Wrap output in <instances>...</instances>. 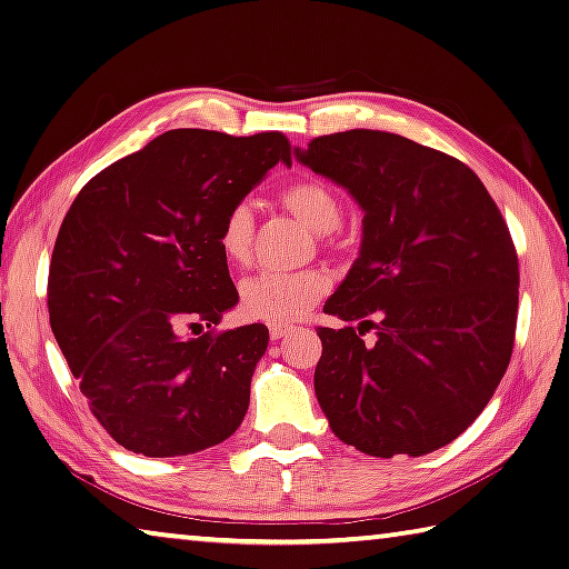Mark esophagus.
Segmentation results:
<instances>
[{
  "label": "esophagus",
  "mask_w": 569,
  "mask_h": 569,
  "mask_svg": "<svg viewBox=\"0 0 569 569\" xmlns=\"http://www.w3.org/2000/svg\"><path fill=\"white\" fill-rule=\"evenodd\" d=\"M289 331V327H282V323H272L270 327V336H272V341H277V339H282V336Z\"/></svg>",
  "instance_id": "obj_1"
}]
</instances>
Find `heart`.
<instances>
[{
  "mask_svg": "<svg viewBox=\"0 0 569 569\" xmlns=\"http://www.w3.org/2000/svg\"><path fill=\"white\" fill-rule=\"evenodd\" d=\"M282 203L289 213L299 218L309 230L327 236L339 228L343 208L339 196L321 179H299L282 191ZM254 218L248 203H236L220 220L218 250L230 264H246L252 252ZM327 274L317 270L277 272L264 270L248 277L240 284L242 315L268 323H289L315 307V301L327 292Z\"/></svg>",
  "mask_w": 569,
  "mask_h": 569,
  "instance_id": "1",
  "label": "heart"
}]
</instances>
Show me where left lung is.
Instances as JSON below:
<instances>
[{
	"mask_svg": "<svg viewBox=\"0 0 569 569\" xmlns=\"http://www.w3.org/2000/svg\"><path fill=\"white\" fill-rule=\"evenodd\" d=\"M363 211L361 252L323 311L317 400L331 432L370 457H422L477 420L513 353L518 254L463 161L380 130L295 149ZM368 328L377 339H360Z\"/></svg>",
	"mask_w": 569,
	"mask_h": 569,
	"instance_id": "1",
	"label": "left lung"
}]
</instances>
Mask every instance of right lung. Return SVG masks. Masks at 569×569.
I'll return each mask as SVG.
<instances>
[{"label":"right lung","instance_id":"obj_1","mask_svg":"<svg viewBox=\"0 0 569 569\" xmlns=\"http://www.w3.org/2000/svg\"><path fill=\"white\" fill-rule=\"evenodd\" d=\"M277 161L282 132L169 130L96 173L58 230L51 331L92 415L124 449L187 457L233 435L270 331H203L238 305L218 250L230 206Z\"/></svg>","mask_w":569,"mask_h":569}]
</instances>
